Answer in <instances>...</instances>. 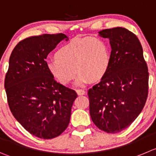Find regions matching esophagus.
Instances as JSON below:
<instances>
[{"instance_id": "34e87169", "label": "esophagus", "mask_w": 156, "mask_h": 156, "mask_svg": "<svg viewBox=\"0 0 156 156\" xmlns=\"http://www.w3.org/2000/svg\"><path fill=\"white\" fill-rule=\"evenodd\" d=\"M76 93L78 95H84L86 93V91L82 89H78V90H76Z\"/></svg>"}]
</instances>
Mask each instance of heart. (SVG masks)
I'll use <instances>...</instances> for the list:
<instances>
[{
	"mask_svg": "<svg viewBox=\"0 0 156 156\" xmlns=\"http://www.w3.org/2000/svg\"><path fill=\"white\" fill-rule=\"evenodd\" d=\"M56 57L46 61L49 73L57 82L67 85L79 73L76 84L101 79L110 63V53L103 40L93 37L74 39L60 47Z\"/></svg>",
	"mask_w": 156,
	"mask_h": 156,
	"instance_id": "b5f03b06",
	"label": "heart"
}]
</instances>
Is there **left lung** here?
<instances>
[{
    "label": "left lung",
    "instance_id": "8db88e82",
    "mask_svg": "<svg viewBox=\"0 0 156 156\" xmlns=\"http://www.w3.org/2000/svg\"><path fill=\"white\" fill-rule=\"evenodd\" d=\"M109 39L110 63L99 83L88 90L93 123L107 133L128 128L146 104L149 71L142 47L136 34L123 27L99 31Z\"/></svg>",
    "mask_w": 156,
    "mask_h": 156
}]
</instances>
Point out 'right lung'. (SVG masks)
<instances>
[{"mask_svg": "<svg viewBox=\"0 0 156 156\" xmlns=\"http://www.w3.org/2000/svg\"><path fill=\"white\" fill-rule=\"evenodd\" d=\"M63 34L22 40L10 54L4 88L10 112L30 134L44 139L57 137L69 123L77 93L55 80L46 66L47 55Z\"/></svg>", "mask_w": 156, "mask_h": 156, "instance_id": "obj_1", "label": "right lung"}]
</instances>
